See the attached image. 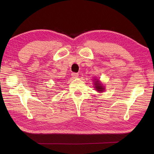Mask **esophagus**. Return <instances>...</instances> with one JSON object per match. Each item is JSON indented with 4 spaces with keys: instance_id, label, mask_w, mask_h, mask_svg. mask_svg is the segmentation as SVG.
Instances as JSON below:
<instances>
[{
    "instance_id": "esophagus-1",
    "label": "esophagus",
    "mask_w": 154,
    "mask_h": 154,
    "mask_svg": "<svg viewBox=\"0 0 154 154\" xmlns=\"http://www.w3.org/2000/svg\"><path fill=\"white\" fill-rule=\"evenodd\" d=\"M71 76H72L73 78H78V73H76V72H72V73L71 74Z\"/></svg>"
}]
</instances>
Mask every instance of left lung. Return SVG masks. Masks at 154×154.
Here are the masks:
<instances>
[{
    "label": "left lung",
    "mask_w": 154,
    "mask_h": 154,
    "mask_svg": "<svg viewBox=\"0 0 154 154\" xmlns=\"http://www.w3.org/2000/svg\"><path fill=\"white\" fill-rule=\"evenodd\" d=\"M94 85H95V88H96V89L97 91H99L100 92H102V91H103L104 90V88H103V87L102 86V85H101V83H100V82H99V81L96 80V82L94 83Z\"/></svg>",
    "instance_id": "left-lung-1"
}]
</instances>
